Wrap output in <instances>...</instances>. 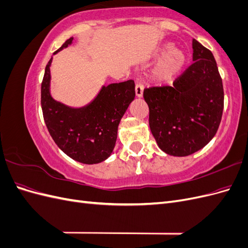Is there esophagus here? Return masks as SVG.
<instances>
[{
    "mask_svg": "<svg viewBox=\"0 0 248 248\" xmlns=\"http://www.w3.org/2000/svg\"><path fill=\"white\" fill-rule=\"evenodd\" d=\"M144 84L140 80L137 86H136V94L138 97H141L142 96V93H144Z\"/></svg>",
    "mask_w": 248,
    "mask_h": 248,
    "instance_id": "esophagus-1",
    "label": "esophagus"
}]
</instances>
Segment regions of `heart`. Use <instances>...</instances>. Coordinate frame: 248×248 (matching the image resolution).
I'll list each match as a JSON object with an SVG mask.
<instances>
[{
  "mask_svg": "<svg viewBox=\"0 0 248 248\" xmlns=\"http://www.w3.org/2000/svg\"><path fill=\"white\" fill-rule=\"evenodd\" d=\"M158 55L162 58L154 68V78L160 81H170L177 78L186 64L185 52L174 48L172 44L168 43L159 49Z\"/></svg>",
  "mask_w": 248,
  "mask_h": 248,
  "instance_id": "obj_1",
  "label": "heart"
}]
</instances>
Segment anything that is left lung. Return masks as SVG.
Returning a JSON list of instances; mask_svg holds the SVG:
<instances>
[{"label": "left lung", "instance_id": "8db88e82", "mask_svg": "<svg viewBox=\"0 0 248 248\" xmlns=\"http://www.w3.org/2000/svg\"><path fill=\"white\" fill-rule=\"evenodd\" d=\"M193 63L172 86L144 90L149 125L159 148L172 156H187L204 148L218 129L223 110V86L214 56L193 39Z\"/></svg>", "mask_w": 248, "mask_h": 248}]
</instances>
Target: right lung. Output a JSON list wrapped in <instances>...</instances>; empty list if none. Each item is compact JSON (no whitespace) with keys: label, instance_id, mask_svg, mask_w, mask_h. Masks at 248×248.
I'll list each match as a JSON object with an SVG mask.
<instances>
[{"label":"right lung","instance_id":"add662e5","mask_svg":"<svg viewBox=\"0 0 248 248\" xmlns=\"http://www.w3.org/2000/svg\"><path fill=\"white\" fill-rule=\"evenodd\" d=\"M69 38L54 54L71 44ZM48 61L41 84L43 118L52 140L72 159L93 164L106 160L117 140L118 126L136 97L134 80L129 79L103 87L86 108H71L51 98Z\"/></svg>","mask_w":248,"mask_h":248}]
</instances>
